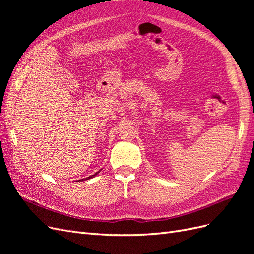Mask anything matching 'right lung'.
Returning <instances> with one entry per match:
<instances>
[{"instance_id": "1", "label": "right lung", "mask_w": 254, "mask_h": 254, "mask_svg": "<svg viewBox=\"0 0 254 254\" xmlns=\"http://www.w3.org/2000/svg\"><path fill=\"white\" fill-rule=\"evenodd\" d=\"M99 172H97V173H95L94 175H92V176H89V177H87V178H84V179H81V180H78V181H84V180H89V179H91V178H93V177H95L97 174H98Z\"/></svg>"}]
</instances>
